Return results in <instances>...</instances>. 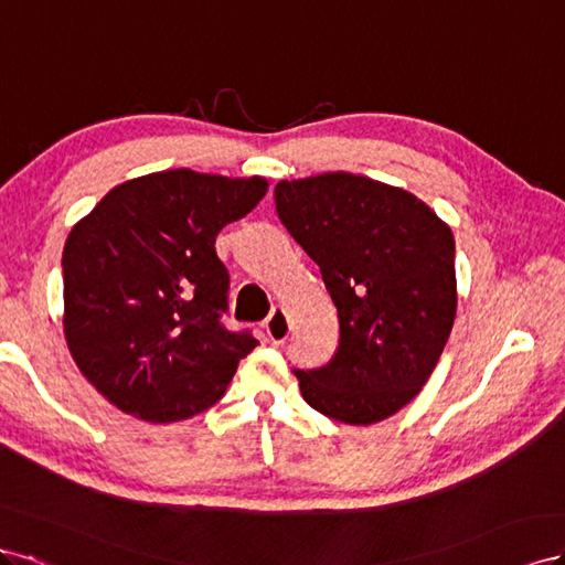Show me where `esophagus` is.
<instances>
[{
	"label": "esophagus",
	"mask_w": 565,
	"mask_h": 565,
	"mask_svg": "<svg viewBox=\"0 0 565 565\" xmlns=\"http://www.w3.org/2000/svg\"><path fill=\"white\" fill-rule=\"evenodd\" d=\"M265 331L271 343H284L288 333H291V324H288V315L284 308H274L271 315L265 321Z\"/></svg>",
	"instance_id": "1"
}]
</instances>
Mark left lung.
I'll list each match as a JSON object with an SVG mask.
<instances>
[{
	"instance_id": "obj_1",
	"label": "left lung",
	"mask_w": 565,
	"mask_h": 565,
	"mask_svg": "<svg viewBox=\"0 0 565 565\" xmlns=\"http://www.w3.org/2000/svg\"><path fill=\"white\" fill-rule=\"evenodd\" d=\"M274 201L341 329L327 366L294 372L300 393L335 422L379 424L424 388L452 331V230L407 189L352 172L281 180Z\"/></svg>"
}]
</instances>
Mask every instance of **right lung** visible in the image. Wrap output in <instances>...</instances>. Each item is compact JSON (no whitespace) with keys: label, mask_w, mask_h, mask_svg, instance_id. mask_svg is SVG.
<instances>
[{"label":"right lung","mask_w":565,"mask_h":565,"mask_svg":"<svg viewBox=\"0 0 565 565\" xmlns=\"http://www.w3.org/2000/svg\"><path fill=\"white\" fill-rule=\"evenodd\" d=\"M265 177L189 168L113 186L63 246V333L83 376L149 424L213 407L257 345L227 331L215 238L265 199Z\"/></svg>","instance_id":"right-lung-1"}]
</instances>
